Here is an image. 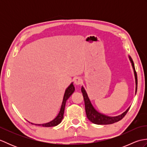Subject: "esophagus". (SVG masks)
Wrapping results in <instances>:
<instances>
[{"label":"esophagus","mask_w":147,"mask_h":147,"mask_svg":"<svg viewBox=\"0 0 147 147\" xmlns=\"http://www.w3.org/2000/svg\"><path fill=\"white\" fill-rule=\"evenodd\" d=\"M74 84H75L76 85H80L83 83V80H82V78L77 77V78H76L75 79H74Z\"/></svg>","instance_id":"1"}]
</instances>
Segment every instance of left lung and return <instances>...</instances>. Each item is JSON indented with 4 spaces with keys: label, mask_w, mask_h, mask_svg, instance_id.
<instances>
[{
    "label": "left lung",
    "mask_w": 147,
    "mask_h": 147,
    "mask_svg": "<svg viewBox=\"0 0 147 147\" xmlns=\"http://www.w3.org/2000/svg\"><path fill=\"white\" fill-rule=\"evenodd\" d=\"M128 57L129 61L131 63V65L133 67V69L134 71V75H135V84H136V88H135V93L137 91V85H138V80H137V74L136 72L135 71V65H134V62L132 60L131 57L128 55ZM82 92L83 93L84 101H85V111L86 114L87 118L92 122L93 124H113L114 123H116V122L121 120L123 119L124 115L126 114L127 111H129L130 108L128 107L125 112H124L123 113L121 114L117 115V116H109V115H105L104 114H102L100 112H99L98 111H96V109L93 107L91 101L88 97V94L86 92L85 88L82 86Z\"/></svg>",
    "instance_id": "left-lung-1"
}]
</instances>
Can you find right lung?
I'll return each instance as SVG.
<instances>
[{
    "mask_svg": "<svg viewBox=\"0 0 147 147\" xmlns=\"http://www.w3.org/2000/svg\"><path fill=\"white\" fill-rule=\"evenodd\" d=\"M74 90H75V88H74V86L73 85V82L70 84L69 86L66 88V90H65L63 100H62V105H61L60 111H59L58 115L52 121L49 122V123H44V124H34L32 123H30V122H29V123H30L32 124H34V125H38V126H43V127L55 126L58 125L59 124H60L61 123L62 119H63L65 103H66L67 100L69 98V96L72 94H73V92H74Z\"/></svg>",
    "mask_w": 147,
    "mask_h": 147,
    "instance_id": "1",
    "label": "right lung"
}]
</instances>
